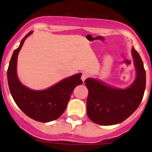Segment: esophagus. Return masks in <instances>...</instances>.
I'll return each mask as SVG.
<instances>
[{
	"mask_svg": "<svg viewBox=\"0 0 152 152\" xmlns=\"http://www.w3.org/2000/svg\"><path fill=\"white\" fill-rule=\"evenodd\" d=\"M87 78H88V74H87V73H82V80L83 81V82H85V79H87Z\"/></svg>",
	"mask_w": 152,
	"mask_h": 152,
	"instance_id": "34e87169",
	"label": "esophagus"
}]
</instances>
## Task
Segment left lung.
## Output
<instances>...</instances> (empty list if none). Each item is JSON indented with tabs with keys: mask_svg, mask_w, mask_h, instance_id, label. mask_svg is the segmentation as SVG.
<instances>
[{
	"mask_svg": "<svg viewBox=\"0 0 152 152\" xmlns=\"http://www.w3.org/2000/svg\"><path fill=\"white\" fill-rule=\"evenodd\" d=\"M132 54L137 76L128 88H115L92 78L85 81L89 92L87 116L94 123L104 126L120 124L140 105L145 89V71L141 58L134 48Z\"/></svg>",
	"mask_w": 152,
	"mask_h": 152,
	"instance_id": "1",
	"label": "left lung"
}]
</instances>
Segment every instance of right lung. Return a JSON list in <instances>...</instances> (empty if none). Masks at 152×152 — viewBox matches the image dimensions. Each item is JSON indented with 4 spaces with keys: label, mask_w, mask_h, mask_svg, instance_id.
<instances>
[{
    "label": "right lung",
    "mask_w": 152,
    "mask_h": 152,
    "mask_svg": "<svg viewBox=\"0 0 152 152\" xmlns=\"http://www.w3.org/2000/svg\"><path fill=\"white\" fill-rule=\"evenodd\" d=\"M31 33L30 31L24 37L20 46L14 51L7 70V79L10 93L18 107L31 118L47 123L62 115L74 88L82 84V74L66 78L44 90H33L23 85L17 76L18 55L25 39Z\"/></svg>",
    "instance_id": "add662e5"
}]
</instances>
